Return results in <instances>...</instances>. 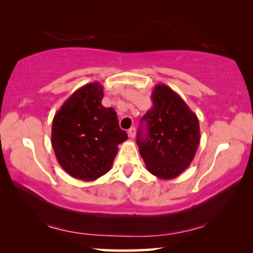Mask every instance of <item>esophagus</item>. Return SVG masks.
<instances>
[{
  "instance_id": "obj_1",
  "label": "esophagus",
  "mask_w": 253,
  "mask_h": 253,
  "mask_svg": "<svg viewBox=\"0 0 253 253\" xmlns=\"http://www.w3.org/2000/svg\"><path fill=\"white\" fill-rule=\"evenodd\" d=\"M127 134H129V137L132 139V138H134V136H136V129L134 127H130L129 130H127Z\"/></svg>"
}]
</instances>
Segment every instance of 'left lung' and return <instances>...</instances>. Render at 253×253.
<instances>
[{
	"label": "left lung",
	"mask_w": 253,
	"mask_h": 253,
	"mask_svg": "<svg viewBox=\"0 0 253 253\" xmlns=\"http://www.w3.org/2000/svg\"><path fill=\"white\" fill-rule=\"evenodd\" d=\"M153 107L141 117L146 133L139 127L137 144L152 175L172 179L181 175L195 158L200 141L198 117L177 93L165 84L155 86Z\"/></svg>",
	"instance_id": "left-lung-1"
}]
</instances>
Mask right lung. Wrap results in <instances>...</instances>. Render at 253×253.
<instances>
[{"instance_id":"obj_1","label":"right lung","mask_w":253,"mask_h":253,"mask_svg":"<svg viewBox=\"0 0 253 253\" xmlns=\"http://www.w3.org/2000/svg\"><path fill=\"white\" fill-rule=\"evenodd\" d=\"M102 98L103 86L89 83L72 93L53 119L51 145L58 164L86 182L109 171L117 146L127 138L115 110L101 105Z\"/></svg>"}]
</instances>
